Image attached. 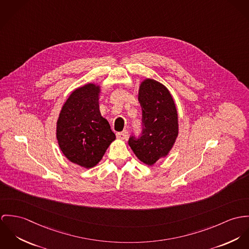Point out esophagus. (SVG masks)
Instances as JSON below:
<instances>
[{
	"label": "esophagus",
	"mask_w": 249,
	"mask_h": 249,
	"mask_svg": "<svg viewBox=\"0 0 249 249\" xmlns=\"http://www.w3.org/2000/svg\"><path fill=\"white\" fill-rule=\"evenodd\" d=\"M127 137H128V133H127V131H123V132L116 133V138H119V139H126Z\"/></svg>",
	"instance_id": "esophagus-1"
}]
</instances>
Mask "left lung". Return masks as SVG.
Wrapping results in <instances>:
<instances>
[{"instance_id": "1", "label": "left lung", "mask_w": 249, "mask_h": 249, "mask_svg": "<svg viewBox=\"0 0 249 249\" xmlns=\"http://www.w3.org/2000/svg\"><path fill=\"white\" fill-rule=\"evenodd\" d=\"M142 109V134L131 137L129 145L138 160L154 165L165 158L178 135V118L175 101L164 85L154 79L143 80L138 89Z\"/></svg>"}]
</instances>
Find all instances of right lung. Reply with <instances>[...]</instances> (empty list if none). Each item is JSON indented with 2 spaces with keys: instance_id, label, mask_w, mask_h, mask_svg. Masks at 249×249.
<instances>
[{
  "instance_id": "right-lung-1",
  "label": "right lung",
  "mask_w": 249,
  "mask_h": 249,
  "mask_svg": "<svg viewBox=\"0 0 249 249\" xmlns=\"http://www.w3.org/2000/svg\"><path fill=\"white\" fill-rule=\"evenodd\" d=\"M100 86L89 83L74 89L63 105L56 138L64 156L72 163L92 168L103 158L115 135L99 111Z\"/></svg>"
}]
</instances>
